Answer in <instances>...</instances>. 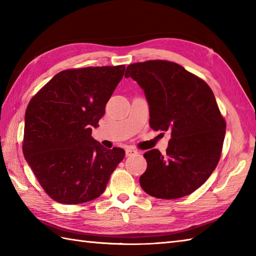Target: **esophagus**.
<instances>
[{
	"instance_id": "obj_1",
	"label": "esophagus",
	"mask_w": 256,
	"mask_h": 256,
	"mask_svg": "<svg viewBox=\"0 0 256 256\" xmlns=\"http://www.w3.org/2000/svg\"><path fill=\"white\" fill-rule=\"evenodd\" d=\"M138 154V150H134L132 148H128L126 150H125V155L126 156H132V155H135Z\"/></svg>"
}]
</instances>
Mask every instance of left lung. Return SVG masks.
<instances>
[{"mask_svg": "<svg viewBox=\"0 0 256 256\" xmlns=\"http://www.w3.org/2000/svg\"><path fill=\"white\" fill-rule=\"evenodd\" d=\"M124 76L143 89L150 128L172 135L165 155L158 150L144 154L148 168L140 187L160 199L194 192L216 170L224 140L226 121L214 92L202 79L166 60L132 64Z\"/></svg>", "mask_w": 256, "mask_h": 256, "instance_id": "obj_1", "label": "left lung"}]
</instances>
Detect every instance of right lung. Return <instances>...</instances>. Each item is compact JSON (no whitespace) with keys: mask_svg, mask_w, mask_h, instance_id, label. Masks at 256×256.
Returning a JSON list of instances; mask_svg holds the SVG:
<instances>
[{"mask_svg":"<svg viewBox=\"0 0 256 256\" xmlns=\"http://www.w3.org/2000/svg\"><path fill=\"white\" fill-rule=\"evenodd\" d=\"M124 66L64 70L32 98L25 113L23 153L50 198L64 204L101 196L124 158L92 138Z\"/></svg>","mask_w":256,"mask_h":256,"instance_id":"right-lung-1","label":"right lung"}]
</instances>
